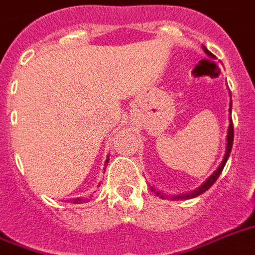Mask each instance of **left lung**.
Listing matches in <instances>:
<instances>
[{
  "label": "left lung",
  "instance_id": "1",
  "mask_svg": "<svg viewBox=\"0 0 255 255\" xmlns=\"http://www.w3.org/2000/svg\"><path fill=\"white\" fill-rule=\"evenodd\" d=\"M204 50H205V53L209 55V57H213V54L210 53L209 50H206L205 47H204ZM229 112L232 114V102H230V108H229ZM230 124H229V129H228V145H226V153H225V157H224V160H222L221 165L217 168V170L214 172L212 176H210L208 180H206L204 184H202L198 189H196L193 192V193H189V194H185V196H176V198H192V197H197V196H200V194H202L204 192H206V190L209 189L210 186L213 185L214 182L217 181L218 176L221 174L222 169H224V167H225L226 161H228V159H229L230 156V152H232V147H233V140H234V127H233V120H232V118H230ZM159 194V193H157ZM163 197V196H161Z\"/></svg>",
  "mask_w": 255,
  "mask_h": 255
}]
</instances>
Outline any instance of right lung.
<instances>
[{
  "label": "right lung",
  "instance_id": "1",
  "mask_svg": "<svg viewBox=\"0 0 255 255\" xmlns=\"http://www.w3.org/2000/svg\"><path fill=\"white\" fill-rule=\"evenodd\" d=\"M108 160L110 159L106 160V163H108ZM81 201H82V198H74V204H81Z\"/></svg>",
  "mask_w": 255,
  "mask_h": 255
}]
</instances>
